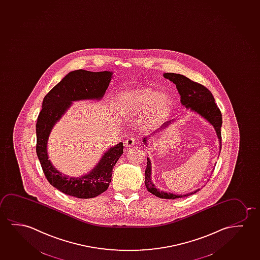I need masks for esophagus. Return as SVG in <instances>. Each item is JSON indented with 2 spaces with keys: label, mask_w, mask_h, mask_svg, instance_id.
<instances>
[{
  "label": "esophagus",
  "mask_w": 260,
  "mask_h": 260,
  "mask_svg": "<svg viewBox=\"0 0 260 260\" xmlns=\"http://www.w3.org/2000/svg\"><path fill=\"white\" fill-rule=\"evenodd\" d=\"M135 140L133 139V138H128L126 141H125V147H131L132 146H134L135 145Z\"/></svg>",
  "instance_id": "34e87169"
}]
</instances>
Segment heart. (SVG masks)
I'll return each mask as SVG.
<instances>
[{"label": "heart", "instance_id": "heart-1", "mask_svg": "<svg viewBox=\"0 0 260 260\" xmlns=\"http://www.w3.org/2000/svg\"><path fill=\"white\" fill-rule=\"evenodd\" d=\"M125 110L132 113H142L147 110L149 120H157L169 106V98L166 94L150 89H143L128 94L124 101Z\"/></svg>", "mask_w": 260, "mask_h": 260}]
</instances>
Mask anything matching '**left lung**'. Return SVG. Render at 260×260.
Returning <instances> with one entry per match:
<instances>
[{"instance_id":"1","label":"left lung","mask_w":260,"mask_h":260,"mask_svg":"<svg viewBox=\"0 0 260 260\" xmlns=\"http://www.w3.org/2000/svg\"><path fill=\"white\" fill-rule=\"evenodd\" d=\"M164 78L169 79L173 84L176 85L179 94L181 95V103L185 108L189 109L191 112L200 114V116L204 118L210 123L216 132V136L218 138L219 147L221 152L222 147V136H221V127H222V113L220 112L217 106L215 105V98L210 91L207 89V87H204L199 83L194 82L187 77L176 74V73H165ZM175 119L165 121L160 128H156L154 132H152L150 135L147 136L143 138V142L145 145H147L148 140L151 137H155L157 133L165 131L168 126L172 124ZM215 169V168H214ZM152 166H151L150 159L147 157V169L145 172V184L147 187V191L150 192L154 196L158 197L160 199H166V200H175L179 198H184L189 196L194 193L200 190L198 188L194 191L189 192L187 194H174L171 192L164 191L160 190L159 188H155L153 181H152Z\"/></svg>"}]
</instances>
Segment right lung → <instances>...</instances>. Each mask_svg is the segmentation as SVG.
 <instances>
[{
    "label": "right lung",
    "mask_w": 260,
    "mask_h": 260,
    "mask_svg": "<svg viewBox=\"0 0 260 260\" xmlns=\"http://www.w3.org/2000/svg\"><path fill=\"white\" fill-rule=\"evenodd\" d=\"M113 73L84 70L70 72L43 100L36 125L37 154L50 184L69 196L92 199L106 191L112 181L113 166L123 154V143L120 142L106 151L90 172L79 177H72L60 173L48 159L47 141L50 133L73 102L101 100L113 78Z\"/></svg>",
    "instance_id": "1"
}]
</instances>
